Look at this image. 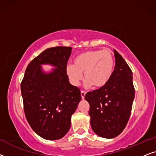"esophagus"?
<instances>
[{"instance_id": "1", "label": "esophagus", "mask_w": 156, "mask_h": 156, "mask_svg": "<svg viewBox=\"0 0 156 156\" xmlns=\"http://www.w3.org/2000/svg\"><path fill=\"white\" fill-rule=\"evenodd\" d=\"M80 93H81V98L82 99H84L85 98V95H86V91L81 90V92H80Z\"/></svg>"}]
</instances>
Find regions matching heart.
Here are the masks:
<instances>
[{"label":"heart","instance_id":"obj_1","mask_svg":"<svg viewBox=\"0 0 156 156\" xmlns=\"http://www.w3.org/2000/svg\"><path fill=\"white\" fill-rule=\"evenodd\" d=\"M115 61L113 53L109 50H96L80 53L73 61V66L66 68L68 78L74 86H78L83 78L86 85L100 88L109 81L113 73Z\"/></svg>","mask_w":156,"mask_h":156}]
</instances>
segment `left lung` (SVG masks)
Wrapping results in <instances>:
<instances>
[{
	"instance_id": "1",
	"label": "left lung",
	"mask_w": 156,
	"mask_h": 156,
	"mask_svg": "<svg viewBox=\"0 0 156 156\" xmlns=\"http://www.w3.org/2000/svg\"><path fill=\"white\" fill-rule=\"evenodd\" d=\"M114 54L115 65L111 79L104 86L85 95L90 104L92 129L105 138H115L126 128L135 96L132 70L115 50Z\"/></svg>"
}]
</instances>
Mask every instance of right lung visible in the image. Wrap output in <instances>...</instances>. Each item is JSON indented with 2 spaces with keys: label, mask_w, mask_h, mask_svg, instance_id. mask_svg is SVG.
Segmentation results:
<instances>
[{
  "label": "right lung",
  "mask_w": 156,
  "mask_h": 156,
  "mask_svg": "<svg viewBox=\"0 0 156 156\" xmlns=\"http://www.w3.org/2000/svg\"><path fill=\"white\" fill-rule=\"evenodd\" d=\"M71 47L49 48L30 61L20 83L26 119L32 129L46 140H58L70 127V118L81 100L80 90L72 86L66 73ZM56 68L50 74L41 65Z\"/></svg>",
  "instance_id": "add662e5"
}]
</instances>
